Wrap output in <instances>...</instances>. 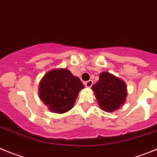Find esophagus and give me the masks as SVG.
<instances>
[{"label":"esophagus","mask_w":157,"mask_h":157,"mask_svg":"<svg viewBox=\"0 0 157 157\" xmlns=\"http://www.w3.org/2000/svg\"><path fill=\"white\" fill-rule=\"evenodd\" d=\"M84 84H85L86 87H91V86H92L93 81H92V80H89L88 81H86L85 83H84Z\"/></svg>","instance_id":"1"}]
</instances>
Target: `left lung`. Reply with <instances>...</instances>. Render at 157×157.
I'll return each instance as SVG.
<instances>
[{
    "label": "left lung",
    "mask_w": 157,
    "mask_h": 157,
    "mask_svg": "<svg viewBox=\"0 0 157 157\" xmlns=\"http://www.w3.org/2000/svg\"><path fill=\"white\" fill-rule=\"evenodd\" d=\"M92 89L99 106L107 112L119 109L126 99V84L107 72L100 74L99 80L92 86Z\"/></svg>",
    "instance_id": "1"
}]
</instances>
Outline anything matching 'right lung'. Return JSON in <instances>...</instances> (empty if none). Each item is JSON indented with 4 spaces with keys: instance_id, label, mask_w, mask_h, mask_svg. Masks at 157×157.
Segmentation results:
<instances>
[{
    "instance_id": "1",
    "label": "right lung",
    "mask_w": 157,
    "mask_h": 157,
    "mask_svg": "<svg viewBox=\"0 0 157 157\" xmlns=\"http://www.w3.org/2000/svg\"><path fill=\"white\" fill-rule=\"evenodd\" d=\"M80 79L66 69L48 72L40 83V98L52 112L63 113L73 108L79 91L84 88Z\"/></svg>"
}]
</instances>
